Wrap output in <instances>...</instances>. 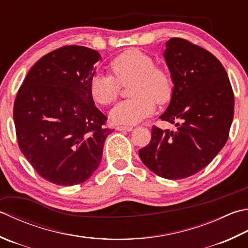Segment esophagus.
Instances as JSON below:
<instances>
[{
    "label": "esophagus",
    "mask_w": 248,
    "mask_h": 248,
    "mask_svg": "<svg viewBox=\"0 0 248 248\" xmlns=\"http://www.w3.org/2000/svg\"><path fill=\"white\" fill-rule=\"evenodd\" d=\"M118 131H132L133 127H130V125H118V127H116Z\"/></svg>",
    "instance_id": "obj_1"
}]
</instances>
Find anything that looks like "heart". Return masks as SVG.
Listing matches in <instances>:
<instances>
[{"label":"heart","instance_id":"heart-1","mask_svg":"<svg viewBox=\"0 0 248 248\" xmlns=\"http://www.w3.org/2000/svg\"><path fill=\"white\" fill-rule=\"evenodd\" d=\"M113 75L98 73L90 80V94L96 103L109 105L117 100L121 86H130L129 100L110 110L109 117L117 124H135L154 114L156 102L164 104L171 99L174 84L163 66L155 64L152 56L140 49H128L109 63Z\"/></svg>","mask_w":248,"mask_h":248}]
</instances>
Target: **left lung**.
I'll use <instances>...</instances> for the list:
<instances>
[{"mask_svg": "<svg viewBox=\"0 0 248 248\" xmlns=\"http://www.w3.org/2000/svg\"><path fill=\"white\" fill-rule=\"evenodd\" d=\"M164 59L174 89L160 119L177 130L153 127L152 140L139 156L150 171L168 179H182L204 169L229 137L234 94L225 67L202 47L183 38L168 41Z\"/></svg>", "mask_w": 248, "mask_h": 248, "instance_id": "8db88e82", "label": "left lung"}]
</instances>
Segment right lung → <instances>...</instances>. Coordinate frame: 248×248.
Instances as JSON below:
<instances>
[{"mask_svg": "<svg viewBox=\"0 0 248 248\" xmlns=\"http://www.w3.org/2000/svg\"><path fill=\"white\" fill-rule=\"evenodd\" d=\"M100 59L88 47H61L42 57L18 90L14 123L19 148L38 175L56 185L86 182L111 133L90 94Z\"/></svg>", "mask_w": 248, "mask_h": 248, "instance_id": "add662e5", "label": "right lung"}]
</instances>
